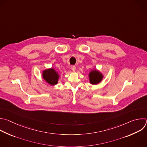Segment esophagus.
<instances>
[{
  "label": "esophagus",
  "instance_id": "34e87169",
  "mask_svg": "<svg viewBox=\"0 0 147 147\" xmlns=\"http://www.w3.org/2000/svg\"><path fill=\"white\" fill-rule=\"evenodd\" d=\"M71 70H72L73 71H75L76 70V66H71Z\"/></svg>",
  "mask_w": 147,
  "mask_h": 147
}]
</instances>
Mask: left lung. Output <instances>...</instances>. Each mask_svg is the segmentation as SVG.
Segmentation results:
<instances>
[{"mask_svg":"<svg viewBox=\"0 0 147 147\" xmlns=\"http://www.w3.org/2000/svg\"><path fill=\"white\" fill-rule=\"evenodd\" d=\"M88 77L89 82L92 85H97L99 84L103 78V74L96 69L92 70L89 73Z\"/></svg>","mask_w":147,"mask_h":147,"instance_id":"obj_1","label":"left lung"}]
</instances>
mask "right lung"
Listing matches in <instances>:
<instances>
[{
  "instance_id": "1",
  "label": "right lung",
  "mask_w": 147,
  "mask_h": 147,
  "mask_svg": "<svg viewBox=\"0 0 147 147\" xmlns=\"http://www.w3.org/2000/svg\"><path fill=\"white\" fill-rule=\"evenodd\" d=\"M42 77L47 83L54 86L58 84L60 75L55 69L51 67L42 71Z\"/></svg>"
}]
</instances>
